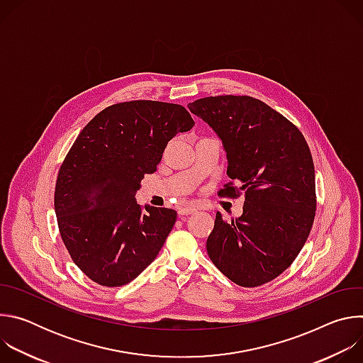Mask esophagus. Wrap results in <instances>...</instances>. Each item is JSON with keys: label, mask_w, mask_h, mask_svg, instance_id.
Listing matches in <instances>:
<instances>
[{"label": "esophagus", "mask_w": 363, "mask_h": 363, "mask_svg": "<svg viewBox=\"0 0 363 363\" xmlns=\"http://www.w3.org/2000/svg\"><path fill=\"white\" fill-rule=\"evenodd\" d=\"M196 211V208L195 206H182V208H179V211H178V214L181 216V217H184V216H188V214H192V213H195Z\"/></svg>", "instance_id": "esophagus-1"}]
</instances>
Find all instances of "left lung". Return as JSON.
Listing matches in <instances>:
<instances>
[{
    "label": "left lung",
    "instance_id": "obj_1",
    "mask_svg": "<svg viewBox=\"0 0 363 363\" xmlns=\"http://www.w3.org/2000/svg\"><path fill=\"white\" fill-rule=\"evenodd\" d=\"M188 108L217 132L227 152V174L234 181L218 195L245 196L238 220L217 213L206 251L235 284H266L291 266L315 221L308 145L296 125L251 96L202 97Z\"/></svg>",
    "mask_w": 363,
    "mask_h": 363
}]
</instances>
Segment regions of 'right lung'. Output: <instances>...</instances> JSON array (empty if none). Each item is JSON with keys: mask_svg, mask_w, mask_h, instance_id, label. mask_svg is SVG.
Wrapping results in <instances>:
<instances>
[{"mask_svg": "<svg viewBox=\"0 0 363 363\" xmlns=\"http://www.w3.org/2000/svg\"><path fill=\"white\" fill-rule=\"evenodd\" d=\"M192 126L177 103L129 100L103 109L76 138L59 169L55 210L72 260L91 281L125 286L158 255L177 211L143 210L135 192L168 140Z\"/></svg>", "mask_w": 363, "mask_h": 363, "instance_id": "1", "label": "right lung"}]
</instances>
